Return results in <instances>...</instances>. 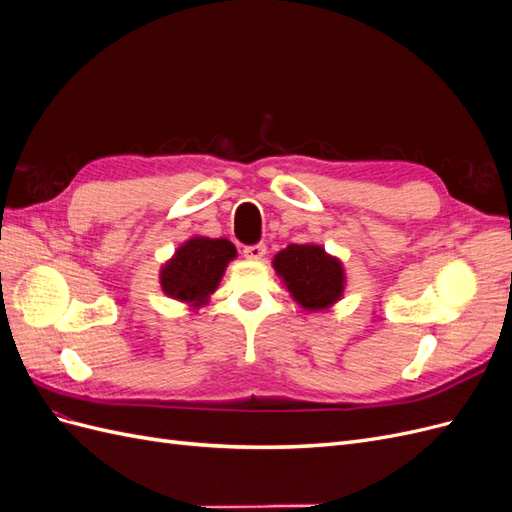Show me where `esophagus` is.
<instances>
[{
  "label": "esophagus",
  "mask_w": 512,
  "mask_h": 512,
  "mask_svg": "<svg viewBox=\"0 0 512 512\" xmlns=\"http://www.w3.org/2000/svg\"><path fill=\"white\" fill-rule=\"evenodd\" d=\"M267 254V245L265 243H254V245H245L243 247V256L250 260H260Z\"/></svg>",
  "instance_id": "esophagus-1"
}]
</instances>
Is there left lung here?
I'll return each instance as SVG.
<instances>
[{
    "label": "left lung",
    "instance_id": "left-lung-1",
    "mask_svg": "<svg viewBox=\"0 0 512 512\" xmlns=\"http://www.w3.org/2000/svg\"><path fill=\"white\" fill-rule=\"evenodd\" d=\"M273 267L294 301L307 309L329 307L344 292L342 262L329 256L320 245L292 243L275 256Z\"/></svg>",
    "mask_w": 512,
    "mask_h": 512
}]
</instances>
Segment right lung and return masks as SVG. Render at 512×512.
Returning <instances> with one entry per match:
<instances>
[{
    "instance_id": "1",
    "label": "right lung",
    "mask_w": 512,
    "mask_h": 512,
    "mask_svg": "<svg viewBox=\"0 0 512 512\" xmlns=\"http://www.w3.org/2000/svg\"><path fill=\"white\" fill-rule=\"evenodd\" d=\"M235 256V245L226 239L194 237L183 243L173 260L164 265L160 275L162 290L179 301L205 303L209 294L218 288L226 265Z\"/></svg>"
}]
</instances>
